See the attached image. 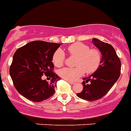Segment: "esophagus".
<instances>
[{"label": "esophagus", "mask_w": 131, "mask_h": 131, "mask_svg": "<svg viewBox=\"0 0 131 131\" xmlns=\"http://www.w3.org/2000/svg\"><path fill=\"white\" fill-rule=\"evenodd\" d=\"M68 82L69 83H70V84H71V85H73L75 83L74 82H72V81H68Z\"/></svg>", "instance_id": "obj_1"}]
</instances>
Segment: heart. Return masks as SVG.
Masks as SVG:
<instances>
[{"mask_svg": "<svg viewBox=\"0 0 131 131\" xmlns=\"http://www.w3.org/2000/svg\"><path fill=\"white\" fill-rule=\"evenodd\" d=\"M68 52L71 57L75 58V68H64L59 70L58 74L68 81H74L82 76L84 72L92 73L97 70L101 61V53L96 48H90L87 44L81 42L72 43L68 47ZM66 60L63 50L58 49L53 53L52 62L55 66L61 67Z\"/></svg>", "mask_w": 131, "mask_h": 131, "instance_id": "1", "label": "heart"}]
</instances>
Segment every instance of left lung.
Returning a JSON list of instances; mask_svg holds the SVG:
<instances>
[{
	"instance_id": "8db88e82",
	"label": "left lung",
	"mask_w": 131,
	"mask_h": 131,
	"mask_svg": "<svg viewBox=\"0 0 131 131\" xmlns=\"http://www.w3.org/2000/svg\"><path fill=\"white\" fill-rule=\"evenodd\" d=\"M93 43L102 54L100 66L88 78H83V90L77 93L78 97L93 101L107 94L121 74V63L112 46L97 38H93Z\"/></svg>"
}]
</instances>
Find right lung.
Listing matches in <instances>:
<instances>
[{
	"mask_svg": "<svg viewBox=\"0 0 131 131\" xmlns=\"http://www.w3.org/2000/svg\"><path fill=\"white\" fill-rule=\"evenodd\" d=\"M61 43L36 40L29 42L14 53L10 75L18 92L34 102L52 97L61 78L53 71L52 56ZM45 74L50 82L42 79Z\"/></svg>",
	"mask_w": 131,
	"mask_h": 131,
	"instance_id": "add662e5",
	"label": "right lung"
}]
</instances>
